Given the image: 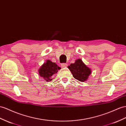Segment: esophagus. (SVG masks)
<instances>
[{"mask_svg":"<svg viewBox=\"0 0 126 126\" xmlns=\"http://www.w3.org/2000/svg\"><path fill=\"white\" fill-rule=\"evenodd\" d=\"M61 66L62 67H67V64L66 63H62L61 64Z\"/></svg>","mask_w":126,"mask_h":126,"instance_id":"34e87169","label":"esophagus"}]
</instances>
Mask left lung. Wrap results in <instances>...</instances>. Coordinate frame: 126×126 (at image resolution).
Masks as SVG:
<instances>
[{"label": "left lung", "instance_id": "1", "mask_svg": "<svg viewBox=\"0 0 126 126\" xmlns=\"http://www.w3.org/2000/svg\"><path fill=\"white\" fill-rule=\"evenodd\" d=\"M67 67L74 78L81 82L87 81L92 73L91 69L87 66L82 60L80 59L76 60L75 63H71Z\"/></svg>", "mask_w": 126, "mask_h": 126}]
</instances>
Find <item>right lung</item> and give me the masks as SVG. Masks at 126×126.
<instances>
[{
	"mask_svg": "<svg viewBox=\"0 0 126 126\" xmlns=\"http://www.w3.org/2000/svg\"><path fill=\"white\" fill-rule=\"evenodd\" d=\"M61 67L58 66L57 64L52 62L51 61L46 60L38 70L39 75L45 80L46 81H51L52 76L57 73Z\"/></svg>",
	"mask_w": 126,
	"mask_h": 126,
	"instance_id": "right-lung-1",
	"label": "right lung"
}]
</instances>
